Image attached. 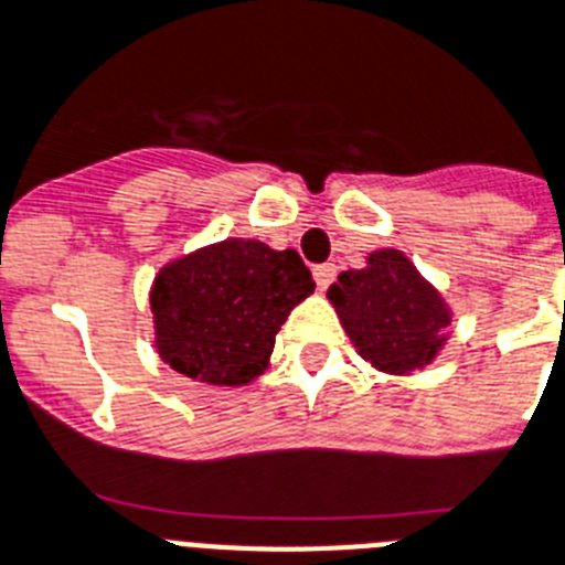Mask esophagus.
Instances as JSON below:
<instances>
[{
    "label": "esophagus",
    "mask_w": 565,
    "mask_h": 565,
    "mask_svg": "<svg viewBox=\"0 0 565 565\" xmlns=\"http://www.w3.org/2000/svg\"><path fill=\"white\" fill-rule=\"evenodd\" d=\"M313 278L319 290H328L333 278H337V267L333 264H319V267H313Z\"/></svg>",
    "instance_id": "esophagus-1"
}]
</instances>
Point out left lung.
I'll use <instances>...</instances> for the list:
<instances>
[{"mask_svg":"<svg viewBox=\"0 0 565 565\" xmlns=\"http://www.w3.org/2000/svg\"><path fill=\"white\" fill-rule=\"evenodd\" d=\"M342 328L380 371H415L444 342L449 313L441 296L401 252H374L365 269H348L328 290Z\"/></svg>","mask_w":565,"mask_h":565,"instance_id":"8db88e82","label":"left lung"}]
</instances>
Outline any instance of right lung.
Masks as SVG:
<instances>
[{"instance_id":"add662e5","label":"right lung","mask_w":565,"mask_h":565,"mask_svg":"<svg viewBox=\"0 0 565 565\" xmlns=\"http://www.w3.org/2000/svg\"><path fill=\"white\" fill-rule=\"evenodd\" d=\"M313 292L296 249L223 241L173 260L150 292L156 348L173 371L211 386H243L267 369L275 333Z\"/></svg>"}]
</instances>
